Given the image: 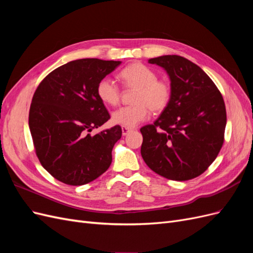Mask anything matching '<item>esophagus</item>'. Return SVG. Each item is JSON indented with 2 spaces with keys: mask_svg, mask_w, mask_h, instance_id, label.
I'll list each match as a JSON object with an SVG mask.
<instances>
[{
  "mask_svg": "<svg viewBox=\"0 0 253 253\" xmlns=\"http://www.w3.org/2000/svg\"><path fill=\"white\" fill-rule=\"evenodd\" d=\"M121 129H122V135H124V136H126L128 133L132 132V129L129 127H126V126H122Z\"/></svg>",
  "mask_w": 253,
  "mask_h": 253,
  "instance_id": "1",
  "label": "esophagus"
}]
</instances>
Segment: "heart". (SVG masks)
Segmentation results:
<instances>
[{
	"instance_id": "b5f03b06",
	"label": "heart",
	"mask_w": 253,
	"mask_h": 253,
	"mask_svg": "<svg viewBox=\"0 0 253 253\" xmlns=\"http://www.w3.org/2000/svg\"><path fill=\"white\" fill-rule=\"evenodd\" d=\"M119 77L125 85L136 88L133 98L134 105L125 106L112 114L115 125L135 127L149 116V110L154 113L167 108L171 98L169 84L157 80V75L151 68L140 63H134L124 68ZM97 95L106 105L115 106L120 100V88L113 79L105 77L99 81Z\"/></svg>"
}]
</instances>
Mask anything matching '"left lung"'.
Wrapping results in <instances>:
<instances>
[{
    "mask_svg": "<svg viewBox=\"0 0 253 253\" xmlns=\"http://www.w3.org/2000/svg\"><path fill=\"white\" fill-rule=\"evenodd\" d=\"M149 63L163 67L171 81V98L154 125L140 128L141 156L151 170L171 180L203 174L224 143L227 122L219 90L190 60L167 55Z\"/></svg>",
    "mask_w": 253,
    "mask_h": 253,
    "instance_id": "8db88e82",
    "label": "left lung"
}]
</instances>
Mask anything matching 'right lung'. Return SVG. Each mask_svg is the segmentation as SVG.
Listing matches in <instances>:
<instances>
[{
    "label": "right lung",
    "mask_w": 253,
    "mask_h": 253,
    "mask_svg": "<svg viewBox=\"0 0 253 253\" xmlns=\"http://www.w3.org/2000/svg\"><path fill=\"white\" fill-rule=\"evenodd\" d=\"M120 64L94 58L71 61L48 74L35 91L28 124L37 156L45 170L66 185L93 181L112 164L121 127L89 132L110 119L97 85Z\"/></svg>",
    "instance_id": "1"
}]
</instances>
